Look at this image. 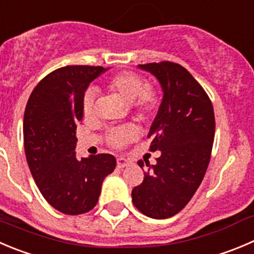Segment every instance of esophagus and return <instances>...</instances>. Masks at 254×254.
<instances>
[{
  "mask_svg": "<svg viewBox=\"0 0 254 254\" xmlns=\"http://www.w3.org/2000/svg\"><path fill=\"white\" fill-rule=\"evenodd\" d=\"M131 163V161L127 158H125V157H118L117 158V167L118 168H123V167H127V166Z\"/></svg>",
  "mask_w": 254,
  "mask_h": 254,
  "instance_id": "esophagus-1",
  "label": "esophagus"
}]
</instances>
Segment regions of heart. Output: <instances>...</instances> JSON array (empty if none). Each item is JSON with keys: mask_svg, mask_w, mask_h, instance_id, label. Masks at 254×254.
Segmentation results:
<instances>
[{"mask_svg": "<svg viewBox=\"0 0 254 254\" xmlns=\"http://www.w3.org/2000/svg\"><path fill=\"white\" fill-rule=\"evenodd\" d=\"M107 88L113 95L118 96L126 103H131L132 110L142 120L149 118L157 110L159 103L158 93L151 86H146V81L141 76L132 72H122L107 82ZM84 116H92L95 112V91L88 89L82 102ZM137 138L136 127L131 125L122 126L112 129L108 134V143L120 148Z\"/></svg>", "mask_w": 254, "mask_h": 254, "instance_id": "heart-1", "label": "heart"}]
</instances>
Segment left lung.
Masks as SVG:
<instances>
[{
    "mask_svg": "<svg viewBox=\"0 0 254 254\" xmlns=\"http://www.w3.org/2000/svg\"><path fill=\"white\" fill-rule=\"evenodd\" d=\"M153 74L163 92L158 113L148 132L149 149L159 151L143 182L132 190V202L147 217L165 219L177 214L204 177L214 139L211 100L192 74L178 64H138ZM139 167L144 163L138 162Z\"/></svg>",
    "mask_w": 254,
    "mask_h": 254,
    "instance_id": "left-lung-1",
    "label": "left lung"
}]
</instances>
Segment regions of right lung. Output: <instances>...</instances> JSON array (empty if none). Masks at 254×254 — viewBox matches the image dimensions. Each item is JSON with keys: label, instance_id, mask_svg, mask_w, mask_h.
<instances>
[{"label": "right lung", "instance_id": "add662e5", "mask_svg": "<svg viewBox=\"0 0 254 254\" xmlns=\"http://www.w3.org/2000/svg\"><path fill=\"white\" fill-rule=\"evenodd\" d=\"M106 71L101 66L56 69L35 87L26 106L23 143L28 167L46 201L64 214L91 211L103 180L116 168L112 154L76 157L84 91Z\"/></svg>", "mask_w": 254, "mask_h": 254}]
</instances>
